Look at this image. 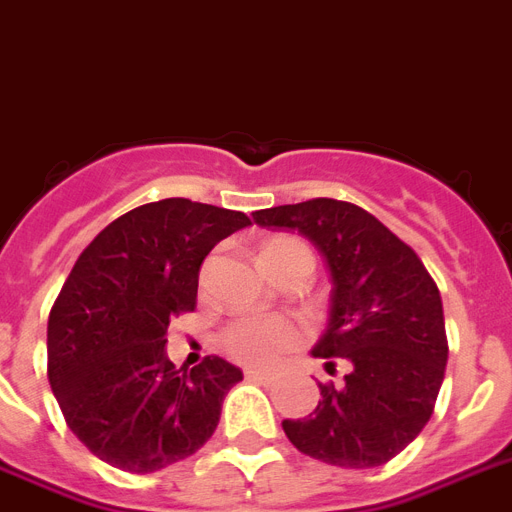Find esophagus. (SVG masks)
<instances>
[{
	"label": "esophagus",
	"instance_id": "1",
	"mask_svg": "<svg viewBox=\"0 0 512 512\" xmlns=\"http://www.w3.org/2000/svg\"><path fill=\"white\" fill-rule=\"evenodd\" d=\"M244 376H247V381H255V384H268L270 381V373L265 371H247Z\"/></svg>",
	"mask_w": 512,
	"mask_h": 512
}]
</instances>
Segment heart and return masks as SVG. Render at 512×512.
Returning <instances> with one entry per match:
<instances>
[{
  "instance_id": "heart-1",
  "label": "heart",
  "mask_w": 512,
  "mask_h": 512,
  "mask_svg": "<svg viewBox=\"0 0 512 512\" xmlns=\"http://www.w3.org/2000/svg\"><path fill=\"white\" fill-rule=\"evenodd\" d=\"M307 255L310 249L297 239L289 236H276L260 247V263L273 265L284 263L289 257ZM305 336V323L297 318H286V315H247V318H236L223 328V350L234 357L236 363L252 365V368H265V365L276 363L281 352L292 350L302 342Z\"/></svg>"
}]
</instances>
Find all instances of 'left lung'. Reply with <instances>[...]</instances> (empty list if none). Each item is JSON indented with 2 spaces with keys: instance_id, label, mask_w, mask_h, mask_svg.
I'll return each mask as SVG.
<instances>
[{
  "instance_id": "8db88e82",
  "label": "left lung",
  "mask_w": 512,
  "mask_h": 512,
  "mask_svg": "<svg viewBox=\"0 0 512 512\" xmlns=\"http://www.w3.org/2000/svg\"><path fill=\"white\" fill-rule=\"evenodd\" d=\"M252 218L299 231L326 257L331 310L313 355L347 365L342 384H321L313 413L281 423L289 442L339 468L389 463L429 423L444 381L450 350L434 278L400 236L352 202L318 197Z\"/></svg>"
}]
</instances>
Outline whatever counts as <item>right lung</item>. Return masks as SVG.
Wrapping results in <instances>:
<instances>
[{
	"mask_svg": "<svg viewBox=\"0 0 512 512\" xmlns=\"http://www.w3.org/2000/svg\"><path fill=\"white\" fill-rule=\"evenodd\" d=\"M249 218L191 199H160L102 228L49 313L47 376L70 431L99 460L152 473L213 436L242 371L165 355L170 318L197 307L202 260Z\"/></svg>",
	"mask_w": 512,
	"mask_h": 512,
	"instance_id": "right-lung-1",
	"label": "right lung"
}]
</instances>
